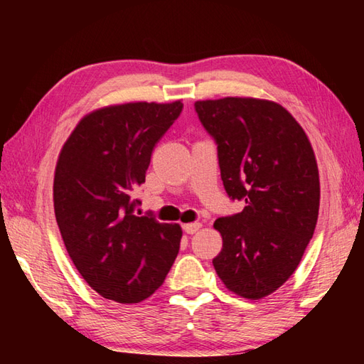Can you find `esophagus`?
<instances>
[{
  "instance_id": "1",
  "label": "esophagus",
  "mask_w": 364,
  "mask_h": 364,
  "mask_svg": "<svg viewBox=\"0 0 364 364\" xmlns=\"http://www.w3.org/2000/svg\"><path fill=\"white\" fill-rule=\"evenodd\" d=\"M200 228H202V223H200V222H191V223H186V225H183V230L186 231L188 235L197 233Z\"/></svg>"
}]
</instances>
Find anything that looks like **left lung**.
<instances>
[{"label":"left lung","mask_w":364,"mask_h":364,"mask_svg":"<svg viewBox=\"0 0 364 364\" xmlns=\"http://www.w3.org/2000/svg\"><path fill=\"white\" fill-rule=\"evenodd\" d=\"M196 111L218 144L220 176L245 208L214 228L213 264L225 288L258 300L300 264L319 213V170L306 133L282 105L252 97L200 100Z\"/></svg>","instance_id":"8db88e82"}]
</instances>
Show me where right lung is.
Returning a JSON list of instances; mask_svg holds the SVG:
<instances>
[{
	"mask_svg": "<svg viewBox=\"0 0 364 364\" xmlns=\"http://www.w3.org/2000/svg\"><path fill=\"white\" fill-rule=\"evenodd\" d=\"M181 109V100L100 107L84 115L59 153L53 202L60 236L81 277L105 299L150 297L180 250L181 227L139 218L133 194Z\"/></svg>",
	"mask_w": 364,
	"mask_h": 364,
	"instance_id": "right-lung-1",
	"label": "right lung"
}]
</instances>
